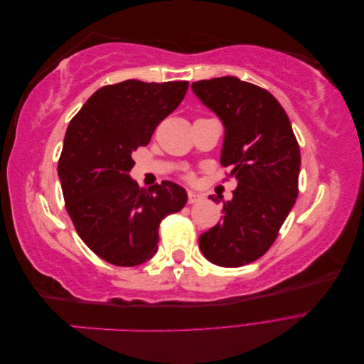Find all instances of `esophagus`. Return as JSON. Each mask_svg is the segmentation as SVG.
Masks as SVG:
<instances>
[{
  "instance_id": "esophagus-1",
  "label": "esophagus",
  "mask_w": 364,
  "mask_h": 364,
  "mask_svg": "<svg viewBox=\"0 0 364 364\" xmlns=\"http://www.w3.org/2000/svg\"><path fill=\"white\" fill-rule=\"evenodd\" d=\"M202 199H203L202 194L196 193V191H188V203H196V202H199Z\"/></svg>"
}]
</instances>
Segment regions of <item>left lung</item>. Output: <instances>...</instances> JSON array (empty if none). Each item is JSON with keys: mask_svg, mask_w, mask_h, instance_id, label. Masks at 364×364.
Here are the masks:
<instances>
[{"mask_svg": "<svg viewBox=\"0 0 364 364\" xmlns=\"http://www.w3.org/2000/svg\"><path fill=\"white\" fill-rule=\"evenodd\" d=\"M191 90L223 123L220 164L238 185L232 200H223V220L200 235L199 246L217 266H245L269 250L296 202L299 146L287 114L262 87L226 75L194 82Z\"/></svg>", "mask_w": 364, "mask_h": 364, "instance_id": "8db88e82", "label": "left lung"}]
</instances>
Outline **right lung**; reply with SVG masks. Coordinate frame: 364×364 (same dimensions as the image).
I'll list each match as a JSON object with an SVG mask.
<instances>
[{
  "instance_id": "add662e5",
  "label": "right lung",
  "mask_w": 364,
  "mask_h": 364,
  "mask_svg": "<svg viewBox=\"0 0 364 364\" xmlns=\"http://www.w3.org/2000/svg\"><path fill=\"white\" fill-rule=\"evenodd\" d=\"M188 82L126 80L95 91L67 129L58 173L77 234L95 255L121 267L149 261L159 223L185 206L186 191L164 181L139 188L132 153L181 105Z\"/></svg>"
}]
</instances>
